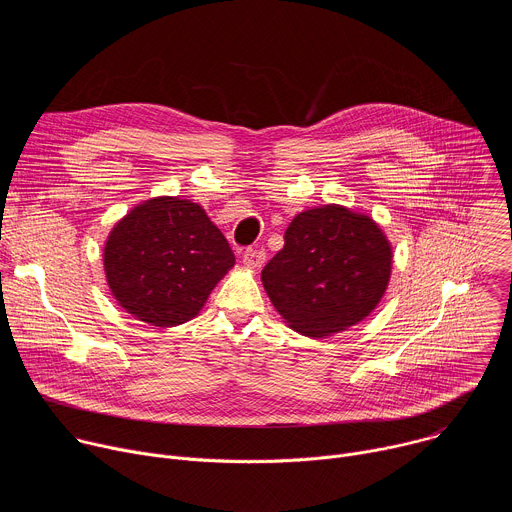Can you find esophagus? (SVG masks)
I'll return each mask as SVG.
<instances>
[{
	"label": "esophagus",
	"mask_w": 512,
	"mask_h": 512,
	"mask_svg": "<svg viewBox=\"0 0 512 512\" xmlns=\"http://www.w3.org/2000/svg\"><path fill=\"white\" fill-rule=\"evenodd\" d=\"M243 263H245L247 267H251V269L263 267V263H265V251H263V249H253V247L245 249V253H243Z\"/></svg>",
	"instance_id": "34e87169"
}]
</instances>
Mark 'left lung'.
Masks as SVG:
<instances>
[{
    "label": "left lung",
    "instance_id": "1",
    "mask_svg": "<svg viewBox=\"0 0 512 512\" xmlns=\"http://www.w3.org/2000/svg\"><path fill=\"white\" fill-rule=\"evenodd\" d=\"M261 281L281 318L312 338L367 318L391 277V245L371 216L338 204L300 212Z\"/></svg>",
    "mask_w": 512,
    "mask_h": 512
}]
</instances>
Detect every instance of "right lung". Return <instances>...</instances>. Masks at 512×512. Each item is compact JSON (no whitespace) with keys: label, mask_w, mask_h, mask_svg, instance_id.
<instances>
[{"label":"right lung","mask_w":512,"mask_h":512,"mask_svg":"<svg viewBox=\"0 0 512 512\" xmlns=\"http://www.w3.org/2000/svg\"><path fill=\"white\" fill-rule=\"evenodd\" d=\"M105 275L125 312L152 326L192 320L235 255L202 206L172 196L135 206L105 245Z\"/></svg>","instance_id":"1"}]
</instances>
